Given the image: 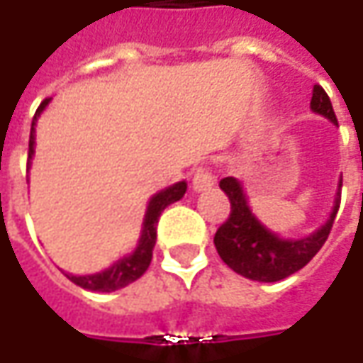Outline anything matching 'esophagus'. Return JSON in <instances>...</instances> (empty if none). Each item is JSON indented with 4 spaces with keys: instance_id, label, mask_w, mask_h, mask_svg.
Segmentation results:
<instances>
[{
    "instance_id": "1",
    "label": "esophagus",
    "mask_w": 363,
    "mask_h": 363,
    "mask_svg": "<svg viewBox=\"0 0 363 363\" xmlns=\"http://www.w3.org/2000/svg\"><path fill=\"white\" fill-rule=\"evenodd\" d=\"M212 186H214V175L210 172V167H206V165L196 167L194 174H191V188H194V191H203V189L212 188Z\"/></svg>"
}]
</instances>
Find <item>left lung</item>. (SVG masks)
<instances>
[{
    "instance_id": "1",
    "label": "left lung",
    "mask_w": 363,
    "mask_h": 363,
    "mask_svg": "<svg viewBox=\"0 0 363 363\" xmlns=\"http://www.w3.org/2000/svg\"><path fill=\"white\" fill-rule=\"evenodd\" d=\"M311 111L337 125V117L333 113L328 92L319 84L313 86ZM220 188L230 200V216L218 228L214 236L218 255L232 271L258 283H277L291 277L293 272L301 271L328 240L342 200V179H340L337 198L333 202V210L328 222L313 234L291 240V238H281L279 234H274L258 222V218L248 208L246 194L236 177L220 179Z\"/></svg>"
}]
</instances>
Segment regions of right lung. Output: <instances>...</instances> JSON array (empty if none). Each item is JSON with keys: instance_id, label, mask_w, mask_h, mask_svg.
<instances>
[{"instance_id": "obj_1", "label": "right lung", "mask_w": 363, "mask_h": 363, "mask_svg": "<svg viewBox=\"0 0 363 363\" xmlns=\"http://www.w3.org/2000/svg\"><path fill=\"white\" fill-rule=\"evenodd\" d=\"M50 99L42 101V105L38 106L34 119H32V131H30V149H28V163L34 155V143H35V121L40 117V113L48 106ZM188 189L186 182H177L169 188L161 189L160 194H155L149 206H147L145 220H143V230H141V238L137 242V248L133 250L131 255L119 258L113 267H108L103 272H94V274H68L64 272L74 285L82 286V289H89V291H99V293H111V291H117L127 286L133 281H137L143 272L149 269L151 264V258H153V246L157 240V222H160L161 212L169 206V203L177 202L184 198Z\"/></svg>"}]
</instances>
